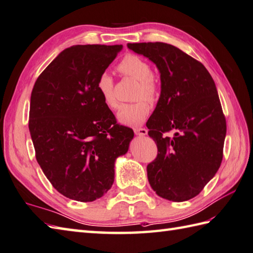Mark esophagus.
<instances>
[{
    "instance_id": "34e87169",
    "label": "esophagus",
    "mask_w": 253,
    "mask_h": 253,
    "mask_svg": "<svg viewBox=\"0 0 253 253\" xmlns=\"http://www.w3.org/2000/svg\"><path fill=\"white\" fill-rule=\"evenodd\" d=\"M133 131H135L137 136H146L148 133V130L146 129V128H135Z\"/></svg>"
}]
</instances>
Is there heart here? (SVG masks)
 <instances>
[{
  "label": "heart",
  "instance_id": "obj_1",
  "mask_svg": "<svg viewBox=\"0 0 253 253\" xmlns=\"http://www.w3.org/2000/svg\"><path fill=\"white\" fill-rule=\"evenodd\" d=\"M118 70L127 77L139 81L136 97L141 98L132 104H123L117 113V120L124 125L139 126L147 120L150 113V105L146 100L155 101L158 96V86L152 80V69L145 60L135 54H127L118 64ZM96 90L100 94L103 103L115 110L117 100L114 91V80L107 72H103L96 81Z\"/></svg>",
  "mask_w": 253,
  "mask_h": 253
}]
</instances>
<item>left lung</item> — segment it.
I'll list each match as a JSON object with an SVG mask.
<instances>
[{
	"mask_svg": "<svg viewBox=\"0 0 253 253\" xmlns=\"http://www.w3.org/2000/svg\"><path fill=\"white\" fill-rule=\"evenodd\" d=\"M156 64L161 93L147 123L158 156L147 166L148 181L162 199L189 201L218 171L226 120L215 82L203 64L165 42L128 43ZM173 131V137L163 133Z\"/></svg>",
	"mask_w": 253,
	"mask_h": 253,
	"instance_id": "left-lung-1",
	"label": "left lung"
}]
</instances>
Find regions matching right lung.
<instances>
[{
    "mask_svg": "<svg viewBox=\"0 0 253 253\" xmlns=\"http://www.w3.org/2000/svg\"><path fill=\"white\" fill-rule=\"evenodd\" d=\"M122 44L64 49L35 82L29 132L43 174L60 194L93 202L111 189L115 160L125 155L132 129L118 125L96 81Z\"/></svg>",
    "mask_w": 253,
    "mask_h": 253,
    "instance_id": "add662e5",
    "label": "right lung"
}]
</instances>
